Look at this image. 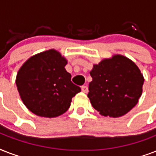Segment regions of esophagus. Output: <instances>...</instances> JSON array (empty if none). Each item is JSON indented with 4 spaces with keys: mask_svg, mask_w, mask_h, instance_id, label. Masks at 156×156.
Instances as JSON below:
<instances>
[{
    "mask_svg": "<svg viewBox=\"0 0 156 156\" xmlns=\"http://www.w3.org/2000/svg\"><path fill=\"white\" fill-rule=\"evenodd\" d=\"M82 91L84 93H87L88 92V87L87 86H83L82 87Z\"/></svg>",
    "mask_w": 156,
    "mask_h": 156,
    "instance_id": "esophagus-1",
    "label": "esophagus"
}]
</instances>
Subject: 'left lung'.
Masks as SVG:
<instances>
[{
  "label": "left lung",
  "mask_w": 156,
  "mask_h": 156,
  "mask_svg": "<svg viewBox=\"0 0 156 156\" xmlns=\"http://www.w3.org/2000/svg\"><path fill=\"white\" fill-rule=\"evenodd\" d=\"M87 97L104 116L118 117L130 111L143 92L144 78L138 67L126 56L116 55L94 65Z\"/></svg>",
  "instance_id": "1"
}]
</instances>
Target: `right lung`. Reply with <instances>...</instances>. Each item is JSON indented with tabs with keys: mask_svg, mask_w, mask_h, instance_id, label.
<instances>
[{
	"mask_svg": "<svg viewBox=\"0 0 156 156\" xmlns=\"http://www.w3.org/2000/svg\"><path fill=\"white\" fill-rule=\"evenodd\" d=\"M66 64L61 54L51 49L31 56L21 67L16 85L23 104L33 113L44 117L60 116L80 92L81 88L71 82Z\"/></svg>",
	"mask_w": 156,
	"mask_h": 156,
	"instance_id": "obj_1",
	"label": "right lung"
}]
</instances>
